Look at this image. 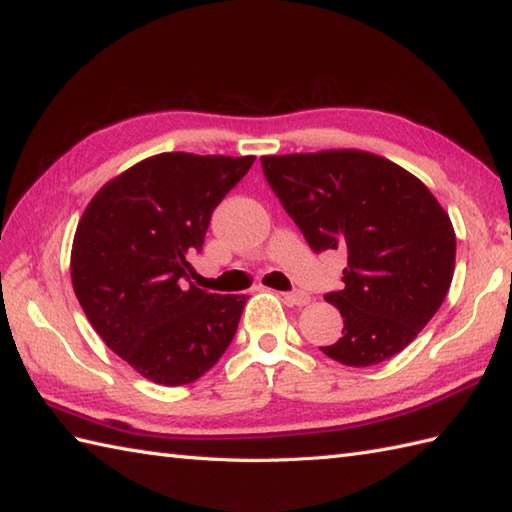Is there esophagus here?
Returning <instances> with one entry per match:
<instances>
[{"mask_svg":"<svg viewBox=\"0 0 512 512\" xmlns=\"http://www.w3.org/2000/svg\"><path fill=\"white\" fill-rule=\"evenodd\" d=\"M282 300L291 306H306L311 302V295L304 291H291V293H282Z\"/></svg>","mask_w":512,"mask_h":512,"instance_id":"1","label":"esophagus"}]
</instances>
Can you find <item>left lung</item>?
Listing matches in <instances>:
<instances>
[{"label": "left lung", "mask_w": 512, "mask_h": 512, "mask_svg": "<svg viewBox=\"0 0 512 512\" xmlns=\"http://www.w3.org/2000/svg\"><path fill=\"white\" fill-rule=\"evenodd\" d=\"M267 184L313 252L348 256L344 289L324 300L344 317L320 346L352 368L377 366L423 331L451 287L456 232L429 188L368 151L260 157Z\"/></svg>", "instance_id": "1"}]
</instances>
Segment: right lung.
<instances>
[{"mask_svg":"<svg viewBox=\"0 0 512 512\" xmlns=\"http://www.w3.org/2000/svg\"><path fill=\"white\" fill-rule=\"evenodd\" d=\"M256 157L160 153L102 186L78 221L72 285L89 324L144 379L186 385L232 344L245 295L190 282L210 217Z\"/></svg>","mask_w":512,"mask_h":512,"instance_id":"add662e5","label":"right lung"}]
</instances>
